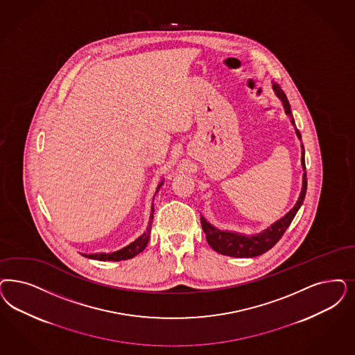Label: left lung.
I'll return each instance as SVG.
<instances>
[{"label": "left lung", "mask_w": 355, "mask_h": 355, "mask_svg": "<svg viewBox=\"0 0 355 355\" xmlns=\"http://www.w3.org/2000/svg\"><path fill=\"white\" fill-rule=\"evenodd\" d=\"M272 89H274V92H275L278 98L281 99L286 114L293 116L290 102L286 97L284 92L282 90L281 86L278 84H274ZM291 122L295 125L293 119H291ZM296 135H297L299 139H302V135H300L297 128H296ZM302 148H303V150H302V165H303V169H304V174H303V187H302L300 196H299L296 205L293 206L290 212H287L279 220L271 224L265 231L256 233V234H243V233L231 232V231H220L216 227L211 225L203 216H200L202 228H203V232L206 233L207 243L215 252L224 254V256H230V257H257V256L266 253L281 240L283 233L286 232V230L290 227L296 212L299 211V208L303 205V200L306 198V159H304V147Z\"/></svg>", "instance_id": "8db88e82"}]
</instances>
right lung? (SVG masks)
Returning <instances> with one entry per match:
<instances>
[{
  "mask_svg": "<svg viewBox=\"0 0 355 355\" xmlns=\"http://www.w3.org/2000/svg\"><path fill=\"white\" fill-rule=\"evenodd\" d=\"M164 181L159 182L157 186V191H159V187L162 186ZM156 191V193H157ZM153 205H152V214L149 216V224H148L147 231L140 234L134 243H131L127 246H124L122 249L116 250V252H112V253H94V254H85V257L92 258V259H98V261H124V259H130V258H134L135 256H137L140 252H143L147 246L148 241H149V234H150V228H152V220H153Z\"/></svg>",
  "mask_w": 355,
  "mask_h": 355,
  "instance_id": "right-lung-1",
  "label": "right lung"
}]
</instances>
